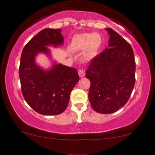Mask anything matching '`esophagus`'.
<instances>
[{
  "label": "esophagus",
  "instance_id": "34e87169",
  "mask_svg": "<svg viewBox=\"0 0 155 155\" xmlns=\"http://www.w3.org/2000/svg\"><path fill=\"white\" fill-rule=\"evenodd\" d=\"M78 74H79V76L80 78H83L84 75H85V72H84V70L82 69H80L78 71Z\"/></svg>",
  "mask_w": 155,
  "mask_h": 155
}]
</instances>
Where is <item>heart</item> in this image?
<instances>
[{
	"instance_id": "1",
	"label": "heart",
	"mask_w": 155,
	"mask_h": 155,
	"mask_svg": "<svg viewBox=\"0 0 155 155\" xmlns=\"http://www.w3.org/2000/svg\"><path fill=\"white\" fill-rule=\"evenodd\" d=\"M102 44V38L97 33H86L76 35L72 40L71 46L75 51H82L87 48L84 58L87 61L94 58Z\"/></svg>"
}]
</instances>
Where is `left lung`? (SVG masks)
<instances>
[{
  "instance_id": "1",
  "label": "left lung",
  "mask_w": 155,
  "mask_h": 155,
  "mask_svg": "<svg viewBox=\"0 0 155 155\" xmlns=\"http://www.w3.org/2000/svg\"><path fill=\"white\" fill-rule=\"evenodd\" d=\"M109 48L90 61L89 100L97 113H114L126 104L135 82V61L130 44L111 28Z\"/></svg>"
}]
</instances>
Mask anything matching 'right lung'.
I'll list each match as a JSON object with an SVG mask.
<instances>
[{
    "instance_id": "obj_1",
    "label": "right lung",
    "mask_w": 155,
    "mask_h": 155,
    "mask_svg": "<svg viewBox=\"0 0 155 155\" xmlns=\"http://www.w3.org/2000/svg\"><path fill=\"white\" fill-rule=\"evenodd\" d=\"M61 29H44L31 39L21 54L19 75L21 90L26 102L42 115H58L68 104L71 91L80 78L77 70L54 63L52 68L44 71L36 65L39 53L49 54L47 46L63 44Z\"/></svg>"
}]
</instances>
